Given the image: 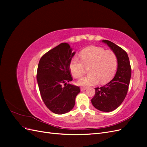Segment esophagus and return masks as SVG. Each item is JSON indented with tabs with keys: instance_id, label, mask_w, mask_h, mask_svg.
<instances>
[{
	"instance_id": "obj_1",
	"label": "esophagus",
	"mask_w": 147,
	"mask_h": 147,
	"mask_svg": "<svg viewBox=\"0 0 147 147\" xmlns=\"http://www.w3.org/2000/svg\"><path fill=\"white\" fill-rule=\"evenodd\" d=\"M86 90V87H81V88H80V90H81L82 91H84V90Z\"/></svg>"
}]
</instances>
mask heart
<instances>
[{
	"mask_svg": "<svg viewBox=\"0 0 147 147\" xmlns=\"http://www.w3.org/2000/svg\"><path fill=\"white\" fill-rule=\"evenodd\" d=\"M80 55L82 61L74 57L70 62L71 74L75 78H80L84 74V67H89L88 73L90 74L79 80V85L91 86L99 82L101 84H104L113 78L117 69L118 59L113 51L90 46L84 48Z\"/></svg>",
	"mask_w": 147,
	"mask_h": 147,
	"instance_id": "heart-1",
	"label": "heart"
}]
</instances>
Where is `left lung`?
<instances>
[{"mask_svg": "<svg viewBox=\"0 0 147 147\" xmlns=\"http://www.w3.org/2000/svg\"><path fill=\"white\" fill-rule=\"evenodd\" d=\"M116 55L118 59L117 71L114 78L104 86L96 88V93L91 99L93 106L102 112L113 111L125 99L129 85L131 67L127 53L121 47L109 40H102Z\"/></svg>", "mask_w": 147, "mask_h": 147, "instance_id": "1", "label": "left lung"}]
</instances>
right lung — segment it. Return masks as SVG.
Instances as JSON below:
<instances>
[{
	"instance_id": "right-lung-1",
	"label": "right lung",
	"mask_w": 147,
	"mask_h": 147,
	"mask_svg": "<svg viewBox=\"0 0 147 147\" xmlns=\"http://www.w3.org/2000/svg\"><path fill=\"white\" fill-rule=\"evenodd\" d=\"M75 54L68 43H62L39 61L37 80L40 92L45 105L56 114L70 112L80 92L78 86L69 83L72 81L69 64Z\"/></svg>"
}]
</instances>
